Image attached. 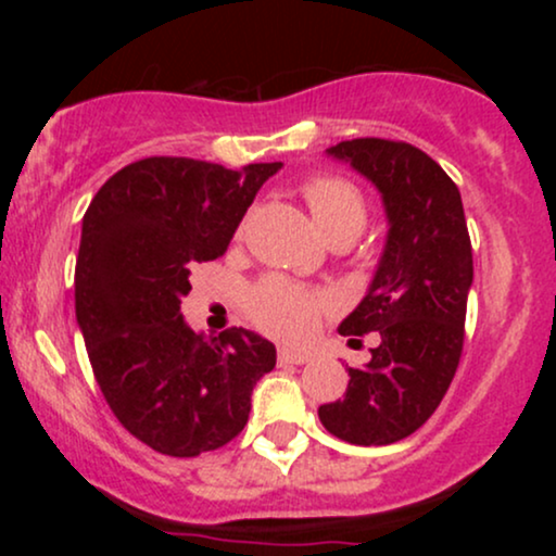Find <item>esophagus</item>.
Segmentation results:
<instances>
[{"mask_svg":"<svg viewBox=\"0 0 556 556\" xmlns=\"http://www.w3.org/2000/svg\"><path fill=\"white\" fill-rule=\"evenodd\" d=\"M308 361H311L308 353H295V350L290 348L279 350V363H295V366H300V363H308Z\"/></svg>","mask_w":556,"mask_h":556,"instance_id":"obj_1","label":"esophagus"}]
</instances>
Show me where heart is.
Instances as JSON below:
<instances>
[{
    "label": "heart",
    "instance_id": "1",
    "mask_svg": "<svg viewBox=\"0 0 556 556\" xmlns=\"http://www.w3.org/2000/svg\"><path fill=\"white\" fill-rule=\"evenodd\" d=\"M316 227L327 238L353 235L366 227L368 203L353 182L334 175H318L300 185ZM329 308V298L285 277H266L248 295V314L261 329L287 342H303L314 334L318 318Z\"/></svg>",
    "mask_w": 556,
    "mask_h": 556
}]
</instances>
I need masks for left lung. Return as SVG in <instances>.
Segmentation results:
<instances>
[{"mask_svg":"<svg viewBox=\"0 0 556 556\" xmlns=\"http://www.w3.org/2000/svg\"><path fill=\"white\" fill-rule=\"evenodd\" d=\"M327 154L379 190L389 229L366 298L340 324L344 337L379 331V344L366 366L348 368V392L318 418L342 442L384 446L418 431L455 379L473 251L460 190L416 146L355 138Z\"/></svg>","mask_w":556,"mask_h":556,"instance_id":"obj_1","label":"left lung"}]
</instances>
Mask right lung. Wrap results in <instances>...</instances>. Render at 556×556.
Segmentation results:
<instances>
[{
  "mask_svg": "<svg viewBox=\"0 0 556 556\" xmlns=\"http://www.w3.org/2000/svg\"><path fill=\"white\" fill-rule=\"evenodd\" d=\"M282 162L240 172L182 156L127 164L83 216L75 316L101 394L132 437L169 457L219 450L242 431L277 348L248 329L195 334L180 314L190 269L225 256Z\"/></svg>",
  "mask_w": 556,
  "mask_h": 556,
  "instance_id": "1",
  "label": "right lung"
}]
</instances>
